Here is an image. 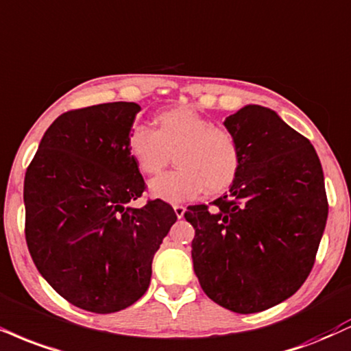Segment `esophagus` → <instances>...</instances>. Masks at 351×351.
<instances>
[{"label":"esophagus","instance_id":"1","mask_svg":"<svg viewBox=\"0 0 351 351\" xmlns=\"http://www.w3.org/2000/svg\"><path fill=\"white\" fill-rule=\"evenodd\" d=\"M173 209H175V214H176V217H178V219L183 217L184 210H186V208H184V206H181V204H175V206H173Z\"/></svg>","mask_w":351,"mask_h":351}]
</instances>
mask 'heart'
<instances>
[{
	"instance_id": "1",
	"label": "heart",
	"mask_w": 351,
	"mask_h": 351,
	"mask_svg": "<svg viewBox=\"0 0 351 351\" xmlns=\"http://www.w3.org/2000/svg\"><path fill=\"white\" fill-rule=\"evenodd\" d=\"M155 122L157 129L137 122L128 134V152L143 175L158 173L175 152L178 167L150 181L152 196L178 202L202 189L222 193L234 183L242 163L234 134L186 106L160 112Z\"/></svg>"
}]
</instances>
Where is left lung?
<instances>
[{
	"label": "left lung",
	"instance_id": "obj_1",
	"mask_svg": "<svg viewBox=\"0 0 351 351\" xmlns=\"http://www.w3.org/2000/svg\"><path fill=\"white\" fill-rule=\"evenodd\" d=\"M242 163L229 191L189 206L193 267L202 291L226 309L253 314L301 288L314 267L328 204L312 143L273 109L247 104L223 121Z\"/></svg>",
	"mask_w": 351,
	"mask_h": 351
}]
</instances>
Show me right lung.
<instances>
[{"label":"right lung","instance_id":"1","mask_svg":"<svg viewBox=\"0 0 351 351\" xmlns=\"http://www.w3.org/2000/svg\"><path fill=\"white\" fill-rule=\"evenodd\" d=\"M138 111L117 101L63 112L24 178L34 263L63 299L96 314L125 309L145 294L154 255L176 222L162 199L129 206L145 189L128 152Z\"/></svg>","mask_w":351,"mask_h":351}]
</instances>
